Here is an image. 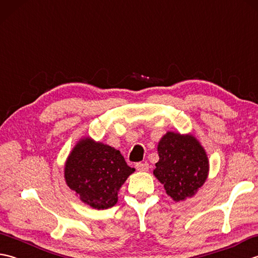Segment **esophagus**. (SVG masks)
Instances as JSON below:
<instances>
[{
	"label": "esophagus",
	"instance_id": "1",
	"mask_svg": "<svg viewBox=\"0 0 258 258\" xmlns=\"http://www.w3.org/2000/svg\"><path fill=\"white\" fill-rule=\"evenodd\" d=\"M135 167H136V169H138L139 172H147L150 169V165H149V163H147V162L138 163L135 165Z\"/></svg>",
	"mask_w": 258,
	"mask_h": 258
}]
</instances>
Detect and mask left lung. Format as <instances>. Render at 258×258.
<instances>
[{"label":"left lung","instance_id":"1","mask_svg":"<svg viewBox=\"0 0 258 258\" xmlns=\"http://www.w3.org/2000/svg\"><path fill=\"white\" fill-rule=\"evenodd\" d=\"M160 160L153 171L166 194L175 202L193 197L208 177L210 161L193 134L167 132L158 142Z\"/></svg>","mask_w":258,"mask_h":258}]
</instances>
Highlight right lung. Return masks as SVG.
Instances as JSON below:
<instances>
[{"instance_id":"right-lung-1","label":"right lung","mask_w":258,"mask_h":258,"mask_svg":"<svg viewBox=\"0 0 258 258\" xmlns=\"http://www.w3.org/2000/svg\"><path fill=\"white\" fill-rule=\"evenodd\" d=\"M134 171L119 151L84 136L65 161L64 178L84 204L95 210H107L116 204L119 188Z\"/></svg>"}]
</instances>
